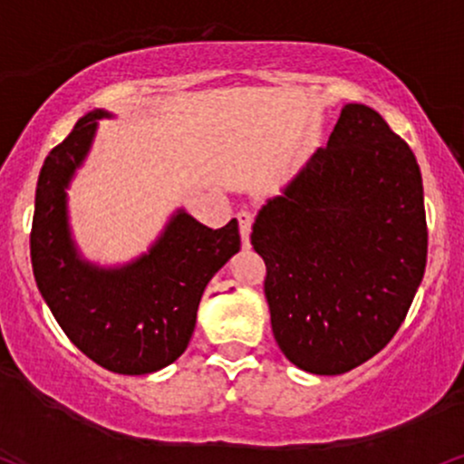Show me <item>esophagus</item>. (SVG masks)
I'll return each mask as SVG.
<instances>
[{"mask_svg": "<svg viewBox=\"0 0 464 464\" xmlns=\"http://www.w3.org/2000/svg\"><path fill=\"white\" fill-rule=\"evenodd\" d=\"M237 219H238V230H241L243 247H249V234H251V223H254V215H251L249 210H241V213L237 215Z\"/></svg>", "mask_w": 464, "mask_h": 464, "instance_id": "1", "label": "esophagus"}]
</instances>
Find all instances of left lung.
Wrapping results in <instances>:
<instances>
[{
  "label": "left lung",
  "mask_w": 464,
  "mask_h": 464,
  "mask_svg": "<svg viewBox=\"0 0 464 464\" xmlns=\"http://www.w3.org/2000/svg\"><path fill=\"white\" fill-rule=\"evenodd\" d=\"M251 245L285 359L324 376L357 368L390 344L426 271L413 150L379 111L348 102L327 146L262 206Z\"/></svg>",
  "instance_id": "8db88e82"
}]
</instances>
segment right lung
I'll list each match as a JSON object with an SVG mask.
<instances>
[{
  "mask_svg": "<svg viewBox=\"0 0 464 464\" xmlns=\"http://www.w3.org/2000/svg\"><path fill=\"white\" fill-rule=\"evenodd\" d=\"M90 111L44 159L30 234L38 290L68 340L101 368L150 374L185 353L210 277L241 249L238 221L213 230L179 210L150 251L129 265L101 268L77 254L68 227L66 187L92 146Z\"/></svg>",
  "mask_w": 464,
  "mask_h": 464,
  "instance_id": "1",
  "label": "right lung"
}]
</instances>
